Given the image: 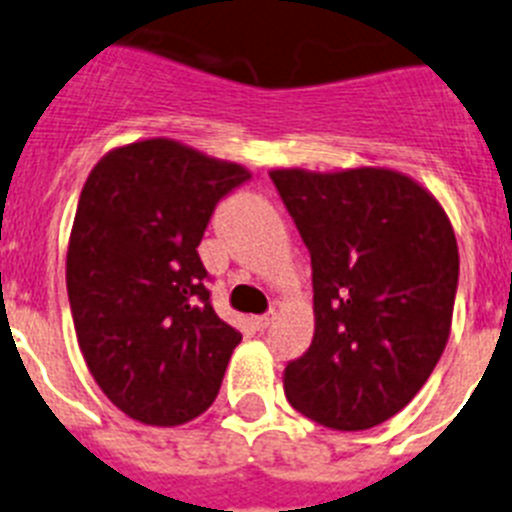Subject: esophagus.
<instances>
[{
	"label": "esophagus",
	"instance_id": "34e87169",
	"mask_svg": "<svg viewBox=\"0 0 512 512\" xmlns=\"http://www.w3.org/2000/svg\"><path fill=\"white\" fill-rule=\"evenodd\" d=\"M273 319H275V311H268V314H262V317H255V327L257 330H268L270 324H273Z\"/></svg>",
	"mask_w": 512,
	"mask_h": 512
}]
</instances>
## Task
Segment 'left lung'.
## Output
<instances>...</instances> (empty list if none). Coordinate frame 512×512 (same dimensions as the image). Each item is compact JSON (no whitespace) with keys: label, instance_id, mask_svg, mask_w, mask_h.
Wrapping results in <instances>:
<instances>
[{"label":"left lung","instance_id":"8db88e82","mask_svg":"<svg viewBox=\"0 0 512 512\" xmlns=\"http://www.w3.org/2000/svg\"><path fill=\"white\" fill-rule=\"evenodd\" d=\"M311 255L314 340L283 371L288 402L332 430L397 415L441 361L459 286L446 211L386 167L273 170Z\"/></svg>","mask_w":512,"mask_h":512}]
</instances>
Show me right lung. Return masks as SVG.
Listing matches in <instances>:
<instances>
[{"label": "right lung", "instance_id": "add662e5", "mask_svg": "<svg viewBox=\"0 0 512 512\" xmlns=\"http://www.w3.org/2000/svg\"><path fill=\"white\" fill-rule=\"evenodd\" d=\"M242 164L172 139L108 151L84 182L66 252L79 350L133 420L175 428L208 410L239 345L198 257L208 219L250 180Z\"/></svg>", "mask_w": 512, "mask_h": 512}]
</instances>
